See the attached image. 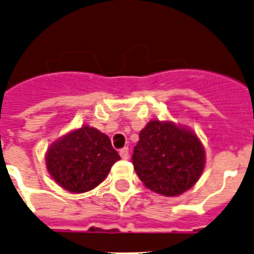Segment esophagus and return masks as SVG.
Returning a JSON list of instances; mask_svg holds the SVG:
<instances>
[{
	"mask_svg": "<svg viewBox=\"0 0 254 254\" xmlns=\"http://www.w3.org/2000/svg\"><path fill=\"white\" fill-rule=\"evenodd\" d=\"M120 157H122L123 159H127L129 158V148H123V149H120Z\"/></svg>",
	"mask_w": 254,
	"mask_h": 254,
	"instance_id": "esophagus-1",
	"label": "esophagus"
}]
</instances>
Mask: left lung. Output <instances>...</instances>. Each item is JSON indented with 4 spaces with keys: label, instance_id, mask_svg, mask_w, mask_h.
I'll return each mask as SVG.
<instances>
[{
    "label": "left lung",
    "instance_id": "left-lung-1",
    "mask_svg": "<svg viewBox=\"0 0 254 254\" xmlns=\"http://www.w3.org/2000/svg\"><path fill=\"white\" fill-rule=\"evenodd\" d=\"M131 159L145 187L170 197L181 195L198 181L205 167V150L187 127L152 120L139 132Z\"/></svg>",
    "mask_w": 254,
    "mask_h": 254
}]
</instances>
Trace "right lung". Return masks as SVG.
<instances>
[{
    "instance_id": "1",
    "label": "right lung",
    "mask_w": 254,
    "mask_h": 254,
    "mask_svg": "<svg viewBox=\"0 0 254 254\" xmlns=\"http://www.w3.org/2000/svg\"><path fill=\"white\" fill-rule=\"evenodd\" d=\"M119 159L110 138L88 125L54 141L45 155L52 178L73 193L87 192L99 186Z\"/></svg>"
}]
</instances>
